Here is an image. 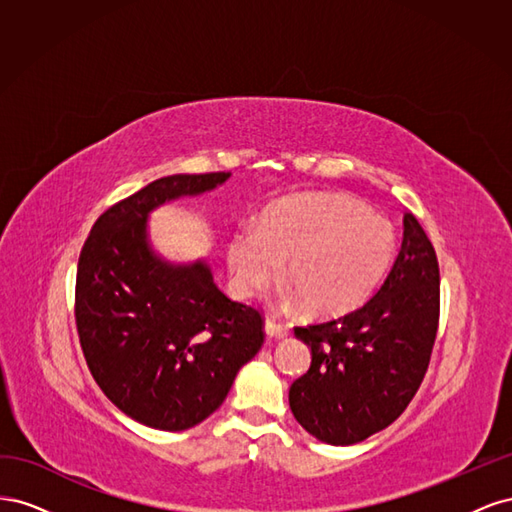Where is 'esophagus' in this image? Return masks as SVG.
<instances>
[{"mask_svg": "<svg viewBox=\"0 0 512 512\" xmlns=\"http://www.w3.org/2000/svg\"><path fill=\"white\" fill-rule=\"evenodd\" d=\"M265 333L269 337H275V339H284V337L290 335V329L286 327V324H280V322L273 320V318H267L265 320Z\"/></svg>", "mask_w": 512, "mask_h": 512, "instance_id": "obj_1", "label": "esophagus"}]
</instances>
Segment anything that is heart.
<instances>
[{
	"instance_id": "obj_1",
	"label": "heart",
	"mask_w": 512,
	"mask_h": 512,
	"mask_svg": "<svg viewBox=\"0 0 512 512\" xmlns=\"http://www.w3.org/2000/svg\"><path fill=\"white\" fill-rule=\"evenodd\" d=\"M395 250L397 230L386 215L348 194H316L271 205L256 226L232 230L226 262L239 297L269 288L284 262L288 303L342 314L376 290Z\"/></svg>"
}]
</instances>
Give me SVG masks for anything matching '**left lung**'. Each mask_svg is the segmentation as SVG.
Masks as SVG:
<instances>
[{
	"instance_id": "1",
	"label": "left lung",
	"mask_w": 512,
	"mask_h": 512,
	"mask_svg": "<svg viewBox=\"0 0 512 512\" xmlns=\"http://www.w3.org/2000/svg\"><path fill=\"white\" fill-rule=\"evenodd\" d=\"M438 316L436 250L406 213L401 250L374 297L346 316L294 329L312 348V365L288 393L294 418L333 446L389 427L425 378Z\"/></svg>"
}]
</instances>
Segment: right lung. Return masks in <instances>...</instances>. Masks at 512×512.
I'll list each match as a JSON object with an SVG mask.
<instances>
[{
    "label": "right lung",
    "instance_id": "add662e5",
    "mask_svg": "<svg viewBox=\"0 0 512 512\" xmlns=\"http://www.w3.org/2000/svg\"><path fill=\"white\" fill-rule=\"evenodd\" d=\"M228 177L153 181L106 209L81 250L74 314L91 376L123 414L153 429L203 423L265 342L258 309L230 301L207 260L177 265L149 241L151 211Z\"/></svg>",
    "mask_w": 512,
    "mask_h": 512
}]
</instances>
